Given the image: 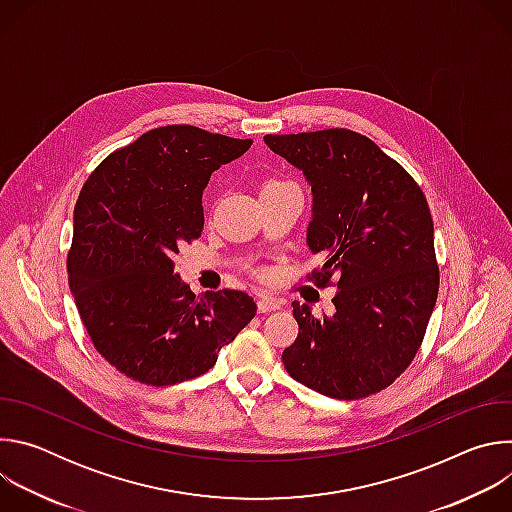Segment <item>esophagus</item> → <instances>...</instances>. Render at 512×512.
<instances>
[{
    "instance_id": "34e87169",
    "label": "esophagus",
    "mask_w": 512,
    "mask_h": 512,
    "mask_svg": "<svg viewBox=\"0 0 512 512\" xmlns=\"http://www.w3.org/2000/svg\"><path fill=\"white\" fill-rule=\"evenodd\" d=\"M279 308H281V302H277V300H273V298H269V296H261V298L257 300V310H259V314L275 312V310H279Z\"/></svg>"
}]
</instances>
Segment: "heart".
Listing matches in <instances>:
<instances>
[{
    "label": "heart",
    "instance_id": "obj_1",
    "mask_svg": "<svg viewBox=\"0 0 512 512\" xmlns=\"http://www.w3.org/2000/svg\"><path fill=\"white\" fill-rule=\"evenodd\" d=\"M285 182H279V180H269V182H265V186H263V190L265 188H277V186H283Z\"/></svg>",
    "mask_w": 512,
    "mask_h": 512
}]
</instances>
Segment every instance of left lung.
<instances>
[{"instance_id":"obj_1","label":"left lung","mask_w":512,"mask_h":512,"mask_svg":"<svg viewBox=\"0 0 512 512\" xmlns=\"http://www.w3.org/2000/svg\"><path fill=\"white\" fill-rule=\"evenodd\" d=\"M263 141L312 186L306 243L324 261L312 279L338 287L332 316L314 318L294 302L300 334L283 350L285 371L340 401L379 393L411 364L437 300L427 200L395 160L356 131Z\"/></svg>"}]
</instances>
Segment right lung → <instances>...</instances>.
Returning a JSON list of instances; mask_svg holds the SVG:
<instances>
[{"mask_svg":"<svg viewBox=\"0 0 512 512\" xmlns=\"http://www.w3.org/2000/svg\"><path fill=\"white\" fill-rule=\"evenodd\" d=\"M251 139L166 125L117 150L89 176L72 216L68 285L103 358L125 377L176 385L214 367L253 320L245 291L192 294L174 271L202 235V192Z\"/></svg>","mask_w":512,"mask_h":512,"instance_id":"right-lung-1","label":"right lung"}]
</instances>
